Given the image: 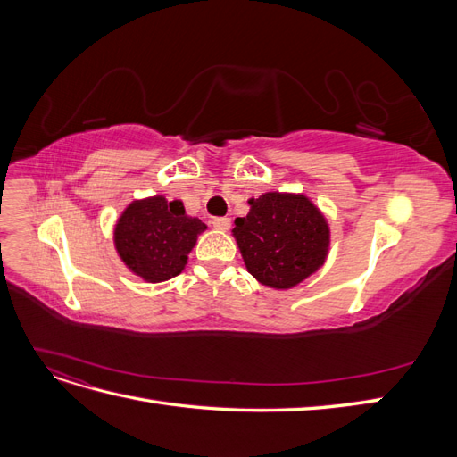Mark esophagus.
I'll return each instance as SVG.
<instances>
[{"label": "esophagus", "instance_id": "esophagus-1", "mask_svg": "<svg viewBox=\"0 0 457 457\" xmlns=\"http://www.w3.org/2000/svg\"><path fill=\"white\" fill-rule=\"evenodd\" d=\"M213 227L219 228V230H228L230 228V219L228 217H215L213 220Z\"/></svg>", "mask_w": 457, "mask_h": 457}]
</instances>
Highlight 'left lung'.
<instances>
[{
  "instance_id": "left-lung-1",
  "label": "left lung",
  "mask_w": 457,
  "mask_h": 457,
  "mask_svg": "<svg viewBox=\"0 0 457 457\" xmlns=\"http://www.w3.org/2000/svg\"><path fill=\"white\" fill-rule=\"evenodd\" d=\"M250 212L234 220L245 269L274 289H289L324 265L329 252V225L324 213L295 192H265L250 198Z\"/></svg>"
}]
</instances>
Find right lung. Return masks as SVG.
I'll use <instances>...</instances> for the list:
<instances>
[{
  "instance_id": "right-lung-1",
  "label": "right lung",
  "mask_w": 457,
  "mask_h": 457,
  "mask_svg": "<svg viewBox=\"0 0 457 457\" xmlns=\"http://www.w3.org/2000/svg\"><path fill=\"white\" fill-rule=\"evenodd\" d=\"M207 227L185 213L181 200L163 196L133 200L114 227V247L135 276L158 284L181 274L198 234Z\"/></svg>"
}]
</instances>
